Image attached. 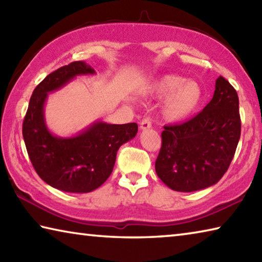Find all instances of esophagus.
Segmentation results:
<instances>
[{
	"mask_svg": "<svg viewBox=\"0 0 262 262\" xmlns=\"http://www.w3.org/2000/svg\"><path fill=\"white\" fill-rule=\"evenodd\" d=\"M149 128H151V120L149 118H145L140 123V129L141 130H147Z\"/></svg>",
	"mask_w": 262,
	"mask_h": 262,
	"instance_id": "34e87169",
	"label": "esophagus"
}]
</instances>
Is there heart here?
Returning a JSON list of instances; mask_svg holds the SVG:
<instances>
[{
    "label": "heart",
    "instance_id": "obj_1",
    "mask_svg": "<svg viewBox=\"0 0 262 262\" xmlns=\"http://www.w3.org/2000/svg\"><path fill=\"white\" fill-rule=\"evenodd\" d=\"M144 94L150 98L161 99V115L165 121L179 122L188 119L196 112L203 99L200 84L195 81H186L178 75H163L152 79Z\"/></svg>",
    "mask_w": 262,
    "mask_h": 262
}]
</instances>
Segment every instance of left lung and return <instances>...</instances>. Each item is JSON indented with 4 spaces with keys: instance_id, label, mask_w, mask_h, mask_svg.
<instances>
[{
    "instance_id": "1",
    "label": "left lung",
    "mask_w": 262,
    "mask_h": 262,
    "mask_svg": "<svg viewBox=\"0 0 262 262\" xmlns=\"http://www.w3.org/2000/svg\"><path fill=\"white\" fill-rule=\"evenodd\" d=\"M241 127L237 92L220 76L214 96L200 113L181 125L164 127L155 164L159 179L185 193L217 184L236 152Z\"/></svg>"
}]
</instances>
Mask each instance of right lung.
<instances>
[{
	"instance_id": "right-lung-1",
	"label": "right lung",
	"mask_w": 262,
	"mask_h": 262,
	"mask_svg": "<svg viewBox=\"0 0 262 262\" xmlns=\"http://www.w3.org/2000/svg\"><path fill=\"white\" fill-rule=\"evenodd\" d=\"M95 74L85 62L76 61L48 75L34 89L23 122L24 142L35 172L46 184L63 192L89 193L103 185L112 173L119 148L137 133L135 122L112 125L100 120L68 137L48 129V94L75 77Z\"/></svg>"
}]
</instances>
